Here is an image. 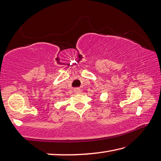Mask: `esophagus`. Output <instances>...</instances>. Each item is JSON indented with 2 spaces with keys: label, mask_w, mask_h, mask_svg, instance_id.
I'll return each instance as SVG.
<instances>
[{
  "label": "esophagus",
  "mask_w": 161,
  "mask_h": 161,
  "mask_svg": "<svg viewBox=\"0 0 161 161\" xmlns=\"http://www.w3.org/2000/svg\"><path fill=\"white\" fill-rule=\"evenodd\" d=\"M74 92H75V94H79V93H80L81 90L80 89H75L74 90Z\"/></svg>",
  "instance_id": "1"
}]
</instances>
